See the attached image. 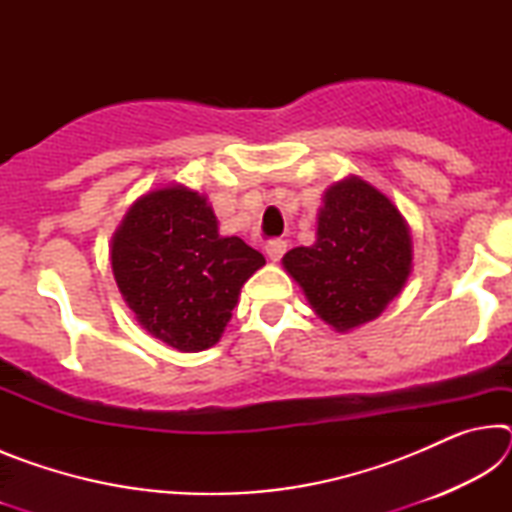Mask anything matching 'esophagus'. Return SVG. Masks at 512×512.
Instances as JSON below:
<instances>
[{
  "mask_svg": "<svg viewBox=\"0 0 512 512\" xmlns=\"http://www.w3.org/2000/svg\"><path fill=\"white\" fill-rule=\"evenodd\" d=\"M287 253V241L282 239H273L266 244V257L271 259V262H280V257Z\"/></svg>",
  "mask_w": 512,
  "mask_h": 512,
  "instance_id": "obj_1",
  "label": "esophagus"
}]
</instances>
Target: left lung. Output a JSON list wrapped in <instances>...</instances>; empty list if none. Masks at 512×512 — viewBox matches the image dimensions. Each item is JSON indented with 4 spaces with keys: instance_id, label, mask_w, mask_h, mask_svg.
Masks as SVG:
<instances>
[{
    "instance_id": "obj_1",
    "label": "left lung",
    "mask_w": 512,
    "mask_h": 512,
    "mask_svg": "<svg viewBox=\"0 0 512 512\" xmlns=\"http://www.w3.org/2000/svg\"><path fill=\"white\" fill-rule=\"evenodd\" d=\"M314 246L282 257L320 320L348 334L400 296L413 268L409 223L397 205L359 176L325 189Z\"/></svg>"
}]
</instances>
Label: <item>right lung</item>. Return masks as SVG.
I'll return each mask as SVG.
<instances>
[{
  "instance_id": "obj_1",
  "label": "right lung",
  "mask_w": 512,
  "mask_h": 512,
  "mask_svg": "<svg viewBox=\"0 0 512 512\" xmlns=\"http://www.w3.org/2000/svg\"><path fill=\"white\" fill-rule=\"evenodd\" d=\"M121 298L153 339L180 352L219 343L244 282L266 264L244 239L223 237L205 194L164 185L142 194L110 241Z\"/></svg>"
}]
</instances>
